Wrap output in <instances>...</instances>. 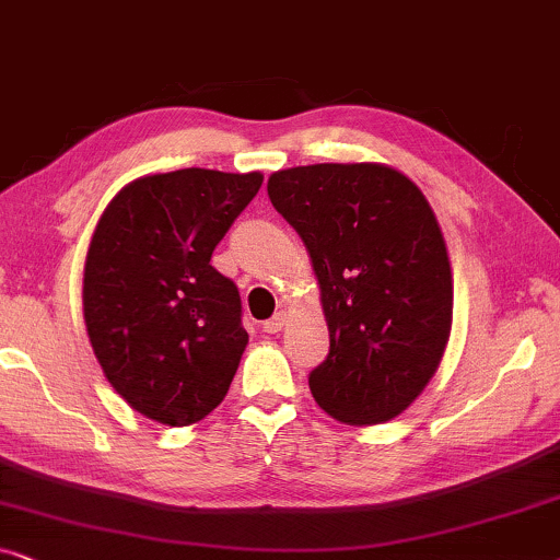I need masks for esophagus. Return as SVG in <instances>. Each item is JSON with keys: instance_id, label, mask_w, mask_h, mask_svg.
Instances as JSON below:
<instances>
[{"instance_id": "34e87169", "label": "esophagus", "mask_w": 560, "mask_h": 560, "mask_svg": "<svg viewBox=\"0 0 560 560\" xmlns=\"http://www.w3.org/2000/svg\"><path fill=\"white\" fill-rule=\"evenodd\" d=\"M285 320H288V313H285V311L275 313V316H272L270 320H265V324H262L265 334H278V331H282V326H285Z\"/></svg>"}]
</instances>
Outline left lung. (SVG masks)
<instances>
[{
  "instance_id": "8db88e82",
  "label": "left lung",
  "mask_w": 560,
  "mask_h": 560,
  "mask_svg": "<svg viewBox=\"0 0 560 560\" xmlns=\"http://www.w3.org/2000/svg\"><path fill=\"white\" fill-rule=\"evenodd\" d=\"M267 196L301 234L320 285L328 357L311 393L347 425L400 416L439 370L454 280L425 196L395 167L320 163L278 171Z\"/></svg>"
}]
</instances>
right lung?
Wrapping results in <instances>:
<instances>
[{"label": "right lung", "mask_w": 560, "mask_h": 560, "mask_svg": "<svg viewBox=\"0 0 560 560\" xmlns=\"http://www.w3.org/2000/svg\"><path fill=\"white\" fill-rule=\"evenodd\" d=\"M262 186L203 167L144 175L98 219L83 270V318L112 387L163 425H190L226 397L249 336L240 290L211 265Z\"/></svg>", "instance_id": "obj_1"}]
</instances>
